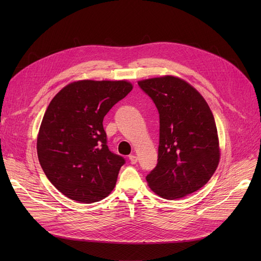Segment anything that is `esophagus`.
<instances>
[{"instance_id": "esophagus-1", "label": "esophagus", "mask_w": 261, "mask_h": 261, "mask_svg": "<svg viewBox=\"0 0 261 261\" xmlns=\"http://www.w3.org/2000/svg\"><path fill=\"white\" fill-rule=\"evenodd\" d=\"M129 160H130L131 164H136V163H138V156H135V155H130Z\"/></svg>"}]
</instances>
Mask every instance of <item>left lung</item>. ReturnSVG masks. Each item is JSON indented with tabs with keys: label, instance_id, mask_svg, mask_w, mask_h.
<instances>
[{
	"label": "left lung",
	"instance_id": "8db88e82",
	"mask_svg": "<svg viewBox=\"0 0 261 261\" xmlns=\"http://www.w3.org/2000/svg\"><path fill=\"white\" fill-rule=\"evenodd\" d=\"M138 84L160 114L158 164L146 176L149 187L167 200L195 193L210 181L220 159L216 122L207 102L177 77Z\"/></svg>",
	"mask_w": 261,
	"mask_h": 261
}]
</instances>
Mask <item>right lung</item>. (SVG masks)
Returning <instances> with one entry per match:
<instances>
[{"label": "right lung", "instance_id": "1", "mask_svg": "<svg viewBox=\"0 0 261 261\" xmlns=\"http://www.w3.org/2000/svg\"><path fill=\"white\" fill-rule=\"evenodd\" d=\"M132 88L125 80H80L49 102L39 130L38 159L49 182L67 198L89 204L114 189L126 161L110 151L102 121Z\"/></svg>", "mask_w": 261, "mask_h": 261}]
</instances>
